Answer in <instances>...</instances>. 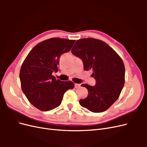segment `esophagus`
Wrapping results in <instances>:
<instances>
[{"label": "esophagus", "instance_id": "esophagus-1", "mask_svg": "<svg viewBox=\"0 0 147 147\" xmlns=\"http://www.w3.org/2000/svg\"><path fill=\"white\" fill-rule=\"evenodd\" d=\"M80 86H81L80 84H77V83L75 84V88H80Z\"/></svg>", "mask_w": 147, "mask_h": 147}]
</instances>
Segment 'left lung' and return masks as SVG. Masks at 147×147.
Returning <instances> with one entry per match:
<instances>
[{"label": "left lung", "mask_w": 147, "mask_h": 147, "mask_svg": "<svg viewBox=\"0 0 147 147\" xmlns=\"http://www.w3.org/2000/svg\"><path fill=\"white\" fill-rule=\"evenodd\" d=\"M72 53L82 60L84 70H92L96 81L94 86L82 84L88 96L80 100V104L92 112H104L118 99L124 86L125 68L121 58L106 43L92 38L77 40Z\"/></svg>", "instance_id": "1"}]
</instances>
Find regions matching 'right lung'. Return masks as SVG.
Masks as SVG:
<instances>
[{
    "instance_id": "1",
    "label": "right lung",
    "mask_w": 147,
    "mask_h": 147,
    "mask_svg": "<svg viewBox=\"0 0 147 147\" xmlns=\"http://www.w3.org/2000/svg\"><path fill=\"white\" fill-rule=\"evenodd\" d=\"M75 40L51 38L39 43L28 54L21 65V88L29 101L42 111L59 106L64 93L74 88L70 81L63 82L52 75L57 71L59 57L69 51Z\"/></svg>"
}]
</instances>
